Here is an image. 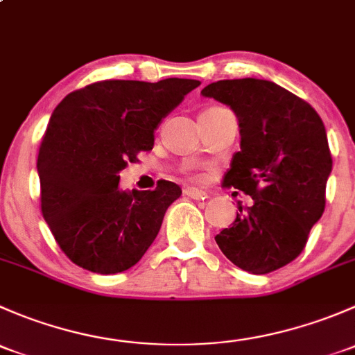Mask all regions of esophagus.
Here are the masks:
<instances>
[{"label":"esophagus","mask_w":355,"mask_h":355,"mask_svg":"<svg viewBox=\"0 0 355 355\" xmlns=\"http://www.w3.org/2000/svg\"><path fill=\"white\" fill-rule=\"evenodd\" d=\"M184 192H185V196H189L191 199H206L207 198V192L200 191V189H196V187H187Z\"/></svg>","instance_id":"1"}]
</instances>
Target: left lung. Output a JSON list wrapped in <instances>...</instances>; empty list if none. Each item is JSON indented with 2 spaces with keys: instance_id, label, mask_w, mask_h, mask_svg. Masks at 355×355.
Returning <instances> with one entry per match:
<instances>
[{
  "instance_id": "left-lung-1",
  "label": "left lung",
  "mask_w": 355,
  "mask_h": 355,
  "mask_svg": "<svg viewBox=\"0 0 355 355\" xmlns=\"http://www.w3.org/2000/svg\"><path fill=\"white\" fill-rule=\"evenodd\" d=\"M200 94L237 114L241 151L223 187L254 200L239 207L234 223L214 241L241 270L271 273L302 252L324 211L333 161L323 120L309 103L270 80H218Z\"/></svg>"
}]
</instances>
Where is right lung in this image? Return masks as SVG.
Masks as SVG:
<instances>
[{
    "mask_svg": "<svg viewBox=\"0 0 355 355\" xmlns=\"http://www.w3.org/2000/svg\"><path fill=\"white\" fill-rule=\"evenodd\" d=\"M199 84L99 80L70 92L53 111L37 156L41 211L71 263L121 273L155 242L180 187L157 180L155 191H121L118 173L151 151L159 121Z\"/></svg>",
    "mask_w": 355,
    "mask_h": 355,
    "instance_id": "1",
    "label": "right lung"
}]
</instances>
